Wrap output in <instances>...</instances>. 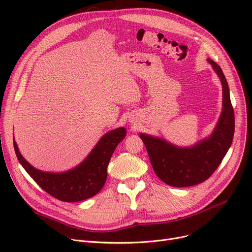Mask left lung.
<instances>
[{
	"label": "left lung",
	"instance_id": "obj_1",
	"mask_svg": "<svg viewBox=\"0 0 252 252\" xmlns=\"http://www.w3.org/2000/svg\"><path fill=\"white\" fill-rule=\"evenodd\" d=\"M222 88V108L219 121L208 137L192 146L182 147L167 140L141 133L157 177L173 187H190L207 180L220 164L233 142L235 117L230 89L224 74L214 60L207 59Z\"/></svg>",
	"mask_w": 252,
	"mask_h": 252
}]
</instances>
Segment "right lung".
Returning <instances> with one entry per match:
<instances>
[{"label":"right lung","mask_w":252,"mask_h":252,"mask_svg":"<svg viewBox=\"0 0 252 252\" xmlns=\"http://www.w3.org/2000/svg\"><path fill=\"white\" fill-rule=\"evenodd\" d=\"M126 135V129L124 126L107 131L81 163L59 173L32 166L21 155L14 138L13 142L20 164L39 187L61 201L77 202L95 196L103 188L110 158Z\"/></svg>","instance_id":"add662e5"}]
</instances>
